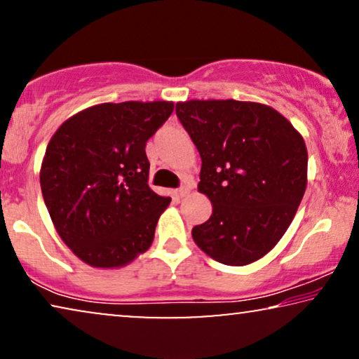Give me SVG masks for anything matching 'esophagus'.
Here are the masks:
<instances>
[{"label":"esophagus","mask_w":359,"mask_h":359,"mask_svg":"<svg viewBox=\"0 0 359 359\" xmlns=\"http://www.w3.org/2000/svg\"><path fill=\"white\" fill-rule=\"evenodd\" d=\"M189 193H191V186H181V188L176 191L178 198H184V196H188Z\"/></svg>","instance_id":"1"}]
</instances>
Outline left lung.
<instances>
[{
	"label": "left lung",
	"instance_id": "left-lung-1",
	"mask_svg": "<svg viewBox=\"0 0 359 359\" xmlns=\"http://www.w3.org/2000/svg\"><path fill=\"white\" fill-rule=\"evenodd\" d=\"M176 116L201 155L198 191L212 214L193 229L205 255L245 266L276 247L297 212L307 186L302 135L262 102L191 100Z\"/></svg>",
	"mask_w": 359,
	"mask_h": 359
}]
</instances>
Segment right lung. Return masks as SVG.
I'll use <instances>...</instances> for the list:
<instances>
[{"mask_svg": "<svg viewBox=\"0 0 359 359\" xmlns=\"http://www.w3.org/2000/svg\"><path fill=\"white\" fill-rule=\"evenodd\" d=\"M171 101L102 102L63 122L41 166L43 203L63 243L93 268H121L154 242L171 198L149 186L145 144Z\"/></svg>", "mask_w": 359, "mask_h": 359, "instance_id": "obj_1", "label": "right lung"}]
</instances>
